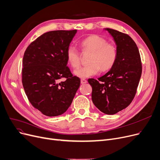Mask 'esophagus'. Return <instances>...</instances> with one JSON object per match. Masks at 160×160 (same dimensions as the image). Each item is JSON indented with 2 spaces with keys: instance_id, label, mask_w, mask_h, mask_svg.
<instances>
[{
  "instance_id": "34e87169",
  "label": "esophagus",
  "mask_w": 160,
  "mask_h": 160,
  "mask_svg": "<svg viewBox=\"0 0 160 160\" xmlns=\"http://www.w3.org/2000/svg\"><path fill=\"white\" fill-rule=\"evenodd\" d=\"M81 82L82 83V84H85V83H87V81L85 79H81Z\"/></svg>"
}]
</instances>
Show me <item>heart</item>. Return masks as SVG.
<instances>
[{
  "mask_svg": "<svg viewBox=\"0 0 160 160\" xmlns=\"http://www.w3.org/2000/svg\"><path fill=\"white\" fill-rule=\"evenodd\" d=\"M82 53L91 52L88 66L79 68L74 71V74L81 78H86L102 72L109 70L115 65L118 56L115 45L108 43L103 38L92 34L80 42ZM67 61L72 68H77L81 64V54L74 46L70 45L66 51Z\"/></svg>",
  "mask_w": 160,
  "mask_h": 160,
  "instance_id": "heart-1",
  "label": "heart"
}]
</instances>
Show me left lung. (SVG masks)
I'll use <instances>...</instances> for the list:
<instances>
[{"label":"left lung","instance_id":"1","mask_svg":"<svg viewBox=\"0 0 160 160\" xmlns=\"http://www.w3.org/2000/svg\"><path fill=\"white\" fill-rule=\"evenodd\" d=\"M117 45V61L98 80L88 79L92 88V100L96 107L107 115H114L131 103L137 92L142 73L138 46L132 38L118 30L105 28Z\"/></svg>","mask_w":160,"mask_h":160}]
</instances>
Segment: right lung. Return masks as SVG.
<instances>
[{
	"label": "right lung",
	"mask_w": 160,
	"mask_h": 160,
	"mask_svg": "<svg viewBox=\"0 0 160 160\" xmlns=\"http://www.w3.org/2000/svg\"><path fill=\"white\" fill-rule=\"evenodd\" d=\"M77 30L45 32L30 43L22 58V82L33 107L57 117L70 106L80 79L67 66L66 51ZM65 80L59 82L60 78Z\"/></svg>",
	"instance_id": "obj_1"
}]
</instances>
